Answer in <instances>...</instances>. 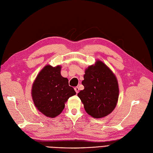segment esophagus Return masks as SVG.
<instances>
[{
    "label": "esophagus",
    "instance_id": "1",
    "mask_svg": "<svg viewBox=\"0 0 153 153\" xmlns=\"http://www.w3.org/2000/svg\"><path fill=\"white\" fill-rule=\"evenodd\" d=\"M74 89H75V91L76 92V93H79V89L78 87H75V88H74Z\"/></svg>",
    "mask_w": 153,
    "mask_h": 153
}]
</instances>
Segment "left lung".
Returning a JSON list of instances; mask_svg holds the SVG:
<instances>
[{"instance_id":"8db88e82","label":"left lung","mask_w":153,"mask_h":153,"mask_svg":"<svg viewBox=\"0 0 153 153\" xmlns=\"http://www.w3.org/2000/svg\"><path fill=\"white\" fill-rule=\"evenodd\" d=\"M82 85L84 89L77 96L86 112L95 118L108 116L116 108L119 97V86L115 74L100 60L85 70Z\"/></svg>"}]
</instances>
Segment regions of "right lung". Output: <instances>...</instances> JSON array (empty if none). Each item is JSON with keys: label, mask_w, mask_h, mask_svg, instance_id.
I'll list each match as a JSON object with an SVG mask.
<instances>
[{"label": "right lung", "mask_w": 153, "mask_h": 153, "mask_svg": "<svg viewBox=\"0 0 153 153\" xmlns=\"http://www.w3.org/2000/svg\"><path fill=\"white\" fill-rule=\"evenodd\" d=\"M62 66L48 64L42 69L34 80L31 97L35 106L45 116L54 118L62 112L65 103L76 94L69 86L68 79L61 76Z\"/></svg>", "instance_id": "obj_1"}]
</instances>
